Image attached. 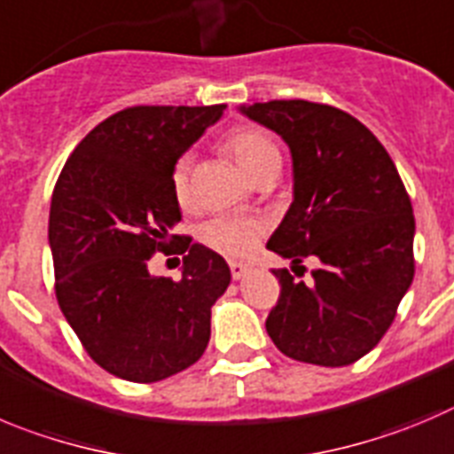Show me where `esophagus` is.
Wrapping results in <instances>:
<instances>
[{
    "label": "esophagus",
    "instance_id": "esophagus-1",
    "mask_svg": "<svg viewBox=\"0 0 454 454\" xmlns=\"http://www.w3.org/2000/svg\"><path fill=\"white\" fill-rule=\"evenodd\" d=\"M228 266H231V275H232V279L247 278V273H248V270H251V266L244 264V262H237V260L228 262Z\"/></svg>",
    "mask_w": 454,
    "mask_h": 454
}]
</instances>
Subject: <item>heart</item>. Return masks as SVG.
I'll return each mask as SVG.
<instances>
[{
  "label": "heart",
  "mask_w": 454,
  "mask_h": 454,
  "mask_svg": "<svg viewBox=\"0 0 454 454\" xmlns=\"http://www.w3.org/2000/svg\"><path fill=\"white\" fill-rule=\"evenodd\" d=\"M223 150L251 179L260 176L270 165L282 163L278 145L269 134L260 129H235L223 138ZM172 194L181 206L190 201V160L181 156L169 175ZM266 232V223L247 215H215L199 231V237L207 248L223 255H248L255 251Z\"/></svg>",
  "instance_id": "obj_1"
}]
</instances>
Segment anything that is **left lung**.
Instances as JSON below:
<instances>
[{
    "mask_svg": "<svg viewBox=\"0 0 454 454\" xmlns=\"http://www.w3.org/2000/svg\"><path fill=\"white\" fill-rule=\"evenodd\" d=\"M285 138L294 156V203L266 248L320 262L304 285L286 269L266 332L282 354L323 367L351 365L394 323L414 278V215L379 138L342 109L309 100L241 107Z\"/></svg>",
    "mask_w": 454,
    "mask_h": 454,
    "instance_id": "8db88e82",
    "label": "left lung"
}]
</instances>
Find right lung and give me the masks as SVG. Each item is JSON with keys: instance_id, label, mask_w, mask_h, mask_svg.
Instances as JSON below:
<instances>
[{"instance_id": "right-lung-1", "label": "right lung", "mask_w": 454, "mask_h": 454, "mask_svg": "<svg viewBox=\"0 0 454 454\" xmlns=\"http://www.w3.org/2000/svg\"><path fill=\"white\" fill-rule=\"evenodd\" d=\"M226 105H138L93 127L67 159L49 215L55 298L84 351L131 383L194 365L210 340V307L231 285L219 253L169 235L181 222L169 175ZM181 252V280L146 270Z\"/></svg>"}]
</instances>
